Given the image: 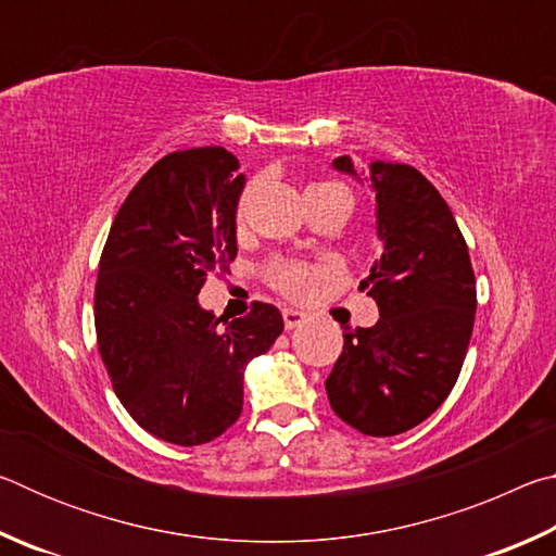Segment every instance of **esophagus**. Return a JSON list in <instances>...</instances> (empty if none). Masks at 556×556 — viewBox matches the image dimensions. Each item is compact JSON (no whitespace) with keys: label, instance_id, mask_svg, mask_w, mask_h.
Here are the masks:
<instances>
[{"label":"esophagus","instance_id":"1","mask_svg":"<svg viewBox=\"0 0 556 556\" xmlns=\"http://www.w3.org/2000/svg\"><path fill=\"white\" fill-rule=\"evenodd\" d=\"M281 318H285V328H287V331H291V328L304 326L308 316H306L304 312H299V308H285V312H281Z\"/></svg>","mask_w":556,"mask_h":556}]
</instances>
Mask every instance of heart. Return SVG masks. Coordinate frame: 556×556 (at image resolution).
<instances>
[{
  "label": "heart",
  "instance_id": "b5f03b06",
  "mask_svg": "<svg viewBox=\"0 0 556 556\" xmlns=\"http://www.w3.org/2000/svg\"><path fill=\"white\" fill-rule=\"evenodd\" d=\"M242 205L244 201L240 203V213H242ZM318 275H321V267L304 265V262H294V260H275L269 262L267 267V277L271 281V287L279 289L281 294H287L291 299L306 296L316 285Z\"/></svg>",
  "mask_w": 556,
  "mask_h": 556
}]
</instances>
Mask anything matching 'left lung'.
<instances>
[{
  "instance_id": "left-lung-1",
  "label": "left lung",
  "mask_w": 556,
  "mask_h": 556,
  "mask_svg": "<svg viewBox=\"0 0 556 556\" xmlns=\"http://www.w3.org/2000/svg\"><path fill=\"white\" fill-rule=\"evenodd\" d=\"M331 166L372 188L382 252L361 281L380 318L345 328L328 402L361 434L394 437L421 425L454 390L473 331V267L454 213L417 168L378 159L365 174L351 156Z\"/></svg>"
}]
</instances>
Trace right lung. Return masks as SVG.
Segmentation results:
<instances>
[{
	"label": "right lung",
	"mask_w": 556,
	"mask_h": 556,
	"mask_svg": "<svg viewBox=\"0 0 556 556\" xmlns=\"http://www.w3.org/2000/svg\"><path fill=\"white\" fill-rule=\"evenodd\" d=\"M223 147L164 156L112 223L96 285V331L112 388L156 439L199 446L242 412L252 357L285 331L271 304L223 321L201 306L208 271L238 257L244 176Z\"/></svg>",
	"instance_id": "1"
}]
</instances>
